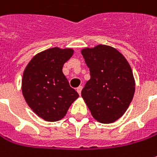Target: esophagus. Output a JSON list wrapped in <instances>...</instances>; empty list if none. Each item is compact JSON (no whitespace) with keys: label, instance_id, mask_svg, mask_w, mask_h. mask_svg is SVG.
Wrapping results in <instances>:
<instances>
[{"label":"esophagus","instance_id":"1","mask_svg":"<svg viewBox=\"0 0 157 157\" xmlns=\"http://www.w3.org/2000/svg\"><path fill=\"white\" fill-rule=\"evenodd\" d=\"M82 86H79L78 88L76 89V90H77V92H78L79 95H81V92H82Z\"/></svg>","mask_w":157,"mask_h":157}]
</instances>
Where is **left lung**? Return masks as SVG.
Masks as SVG:
<instances>
[{"instance_id": "1", "label": "left lung", "mask_w": 157, "mask_h": 157, "mask_svg": "<svg viewBox=\"0 0 157 157\" xmlns=\"http://www.w3.org/2000/svg\"><path fill=\"white\" fill-rule=\"evenodd\" d=\"M82 54L90 73L82 97L94 119L104 124L113 123L133 100L135 82L131 67L123 54L109 45L84 48Z\"/></svg>"}]
</instances>
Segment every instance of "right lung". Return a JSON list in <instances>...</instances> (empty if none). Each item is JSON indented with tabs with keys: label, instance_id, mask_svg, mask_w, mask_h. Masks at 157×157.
Here are the masks:
<instances>
[{
	"label": "right lung",
	"instance_id": "right-lung-1",
	"mask_svg": "<svg viewBox=\"0 0 157 157\" xmlns=\"http://www.w3.org/2000/svg\"><path fill=\"white\" fill-rule=\"evenodd\" d=\"M74 50L53 47L36 54L25 67L22 91L31 110L45 121L63 119L79 95L72 89L62 67Z\"/></svg>",
	"mask_w": 157,
	"mask_h": 157
}]
</instances>
